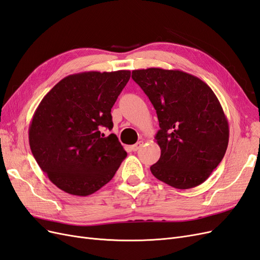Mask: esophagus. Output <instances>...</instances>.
I'll use <instances>...</instances> for the list:
<instances>
[{"label": "esophagus", "instance_id": "obj_1", "mask_svg": "<svg viewBox=\"0 0 260 260\" xmlns=\"http://www.w3.org/2000/svg\"><path fill=\"white\" fill-rule=\"evenodd\" d=\"M143 141H139V142H137L136 144H133L132 146H131V149L132 151H135V152H137L138 149H140L141 147H142V145H143Z\"/></svg>", "mask_w": 260, "mask_h": 260}]
</instances>
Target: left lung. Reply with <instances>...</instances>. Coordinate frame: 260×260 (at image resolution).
<instances>
[{
    "mask_svg": "<svg viewBox=\"0 0 260 260\" xmlns=\"http://www.w3.org/2000/svg\"><path fill=\"white\" fill-rule=\"evenodd\" d=\"M132 79L151 101L159 121L155 140L161 152L151 166L153 176L180 190L205 182L229 143V123L214 91L181 70H133Z\"/></svg>",
    "mask_w": 260,
    "mask_h": 260,
    "instance_id": "1",
    "label": "left lung"
}]
</instances>
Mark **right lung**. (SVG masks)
Here are the masks:
<instances>
[{
    "instance_id": "add662e5",
    "label": "right lung",
    "mask_w": 260,
    "mask_h": 260,
    "mask_svg": "<svg viewBox=\"0 0 260 260\" xmlns=\"http://www.w3.org/2000/svg\"><path fill=\"white\" fill-rule=\"evenodd\" d=\"M130 70L65 77L42 99L29 127L31 152L51 182L77 196L96 192L127 156L113 129L112 107Z\"/></svg>"
}]
</instances>
